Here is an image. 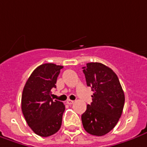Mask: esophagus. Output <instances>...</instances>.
<instances>
[{
  "label": "esophagus",
  "instance_id": "obj_1",
  "mask_svg": "<svg viewBox=\"0 0 147 147\" xmlns=\"http://www.w3.org/2000/svg\"><path fill=\"white\" fill-rule=\"evenodd\" d=\"M74 103V100H70V99H68L67 100V104H68V105H72Z\"/></svg>",
  "mask_w": 147,
  "mask_h": 147
}]
</instances>
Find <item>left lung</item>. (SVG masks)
<instances>
[{
    "label": "left lung",
    "mask_w": 147,
    "mask_h": 147,
    "mask_svg": "<svg viewBox=\"0 0 147 147\" xmlns=\"http://www.w3.org/2000/svg\"><path fill=\"white\" fill-rule=\"evenodd\" d=\"M87 85L93 92L92 102L81 116L88 134L103 136L115 127L123 111L125 95L116 73L100 63H88L83 67Z\"/></svg>",
    "instance_id": "1"
}]
</instances>
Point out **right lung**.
<instances>
[{
    "label": "right lung",
    "mask_w": 147,
    "mask_h": 147,
    "mask_svg": "<svg viewBox=\"0 0 147 147\" xmlns=\"http://www.w3.org/2000/svg\"><path fill=\"white\" fill-rule=\"evenodd\" d=\"M63 66L44 63L32 72L22 96V110L28 125L36 134L49 137L59 131L65 110L63 103L51 98V89Z\"/></svg>",
    "instance_id": "add662e5"
}]
</instances>
